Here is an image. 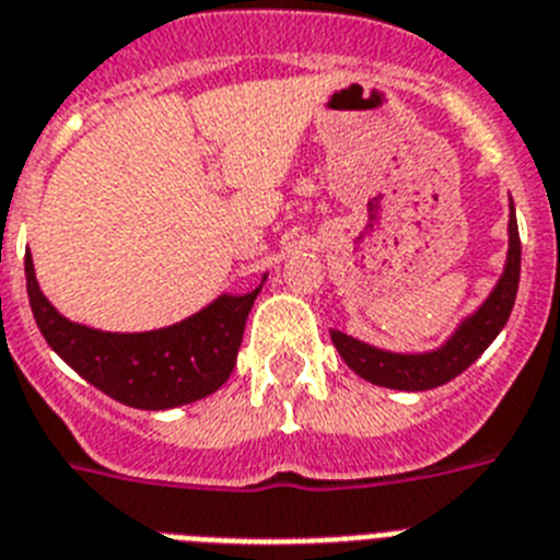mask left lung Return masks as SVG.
<instances>
[{"instance_id":"obj_1","label":"left lung","mask_w":560,"mask_h":560,"mask_svg":"<svg viewBox=\"0 0 560 560\" xmlns=\"http://www.w3.org/2000/svg\"><path fill=\"white\" fill-rule=\"evenodd\" d=\"M508 237V260H504V271H501L499 283L493 285V291L487 294L485 303L476 312L467 314L458 323L456 331L444 339L442 346L422 353L385 351V348H376L371 342L351 337V334L331 328V339L339 357L346 360V365L351 368L353 374L374 382L380 388L430 390L444 385V382L456 380L499 337L501 328L508 326L510 312H513L521 277V241L513 198H510Z\"/></svg>"}]
</instances>
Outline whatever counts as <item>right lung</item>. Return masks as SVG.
Here are the masks:
<instances>
[{"instance_id":"add662e5","label":"right lung","mask_w":560,"mask_h":560,"mask_svg":"<svg viewBox=\"0 0 560 560\" xmlns=\"http://www.w3.org/2000/svg\"><path fill=\"white\" fill-rule=\"evenodd\" d=\"M25 277L42 337L75 374L121 405L170 410L198 402L229 380L246 317L269 275L246 294H221L175 326L138 334L81 326L56 312L42 294L31 252L25 255Z\"/></svg>"}]
</instances>
